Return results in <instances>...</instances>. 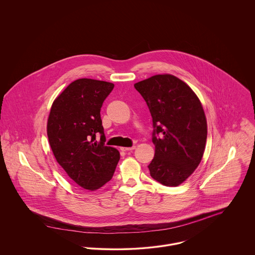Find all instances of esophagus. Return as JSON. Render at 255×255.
Instances as JSON below:
<instances>
[{
  "mask_svg": "<svg viewBox=\"0 0 255 255\" xmlns=\"http://www.w3.org/2000/svg\"><path fill=\"white\" fill-rule=\"evenodd\" d=\"M134 149H135V146H132V147H121L122 151H132Z\"/></svg>",
  "mask_w": 255,
  "mask_h": 255,
  "instance_id": "obj_1",
  "label": "esophagus"
}]
</instances>
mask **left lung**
I'll use <instances>...</instances> for the list:
<instances>
[{"label": "left lung", "instance_id": "left-lung-1", "mask_svg": "<svg viewBox=\"0 0 255 255\" xmlns=\"http://www.w3.org/2000/svg\"><path fill=\"white\" fill-rule=\"evenodd\" d=\"M153 122L155 155L148 166L151 177L166 186H178L201 162L207 122L193 90L172 74H156L134 84Z\"/></svg>", "mask_w": 255, "mask_h": 255}]
</instances>
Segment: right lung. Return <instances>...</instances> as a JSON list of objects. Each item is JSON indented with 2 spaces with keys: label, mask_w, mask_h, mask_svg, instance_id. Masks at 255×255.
<instances>
[{
  "label": "right lung",
  "mask_w": 255,
  "mask_h": 255,
  "mask_svg": "<svg viewBox=\"0 0 255 255\" xmlns=\"http://www.w3.org/2000/svg\"><path fill=\"white\" fill-rule=\"evenodd\" d=\"M114 88L107 81L79 78L53 102L47 135L53 154L68 176L84 189L96 190L112 179L120 152L104 145L100 111ZM102 134L101 141L96 136Z\"/></svg>",
  "instance_id": "add662e5"
}]
</instances>
